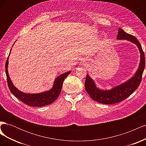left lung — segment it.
I'll return each instance as SVG.
<instances>
[{
    "mask_svg": "<svg viewBox=\"0 0 146 146\" xmlns=\"http://www.w3.org/2000/svg\"><path fill=\"white\" fill-rule=\"evenodd\" d=\"M116 39L127 40L138 48L140 54V62L136 72L129 80L120 85L114 86L110 90L100 89L87 74L85 83V89L91 98L99 103L110 105L114 104L123 100L129 97L139 85L145 68V56L140 43L133 35L128 34L122 29L119 28Z\"/></svg>",
    "mask_w": 146,
    "mask_h": 146,
    "instance_id": "left-lung-1",
    "label": "left lung"
}]
</instances>
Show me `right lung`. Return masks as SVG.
Instances as JSON below:
<instances>
[{
  "label": "right lung",
  "instance_id": "right-lung-1",
  "mask_svg": "<svg viewBox=\"0 0 146 146\" xmlns=\"http://www.w3.org/2000/svg\"><path fill=\"white\" fill-rule=\"evenodd\" d=\"M11 51V49L10 50L9 55H8L7 61H6L5 72L8 85L11 93L21 102H23L29 106H32V107H43V106L49 105L54 102L58 98V97L60 94L64 79L67 77V76L71 72V71L70 70V71L63 73L57 77L54 80L52 88L49 90L40 92V93H25V92L19 91L16 87L14 86L9 76V74H8V59H9Z\"/></svg>",
  "mask_w": 146,
  "mask_h": 146
}]
</instances>
